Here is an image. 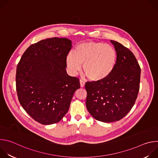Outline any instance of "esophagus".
<instances>
[{"label": "esophagus", "instance_id": "1", "mask_svg": "<svg viewBox=\"0 0 158 158\" xmlns=\"http://www.w3.org/2000/svg\"><path fill=\"white\" fill-rule=\"evenodd\" d=\"M79 82H80L81 87H83L85 85V82H84L83 80H82V79H81V80L79 81Z\"/></svg>", "mask_w": 158, "mask_h": 158}]
</instances>
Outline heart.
Wrapping results in <instances>:
<instances>
[{
    "label": "heart",
    "mask_w": 158,
    "mask_h": 158,
    "mask_svg": "<svg viewBox=\"0 0 158 158\" xmlns=\"http://www.w3.org/2000/svg\"><path fill=\"white\" fill-rule=\"evenodd\" d=\"M118 60L115 49L103 42H86L76 47L74 52L67 56L66 64L70 73L76 74L81 69L92 81L99 82L109 77L114 71Z\"/></svg>",
    "instance_id": "heart-1"
}]
</instances>
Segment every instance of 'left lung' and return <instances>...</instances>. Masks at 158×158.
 I'll return each instance as SVG.
<instances>
[{
  "label": "left lung",
  "mask_w": 158,
  "mask_h": 158,
  "mask_svg": "<svg viewBox=\"0 0 158 158\" xmlns=\"http://www.w3.org/2000/svg\"><path fill=\"white\" fill-rule=\"evenodd\" d=\"M118 55L110 75L99 82H87L86 107L96 120L112 123L123 118L133 107L139 90L141 68L133 53L121 44L110 40Z\"/></svg>",
  "instance_id": "left-lung-1"
}]
</instances>
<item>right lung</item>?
Instances as JSON below:
<instances>
[{"instance_id": "add662e5", "label": "right lung", "mask_w": 158, "mask_h": 158, "mask_svg": "<svg viewBox=\"0 0 158 158\" xmlns=\"http://www.w3.org/2000/svg\"><path fill=\"white\" fill-rule=\"evenodd\" d=\"M72 48L67 38L53 37L32 44L22 55L16 71L20 104L37 122L49 125L66 114L80 88L77 77L66 72V57Z\"/></svg>"}]
</instances>
